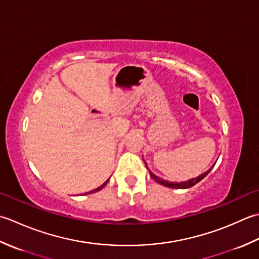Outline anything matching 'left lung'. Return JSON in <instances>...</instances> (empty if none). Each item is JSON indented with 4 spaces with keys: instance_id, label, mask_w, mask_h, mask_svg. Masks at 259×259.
Masks as SVG:
<instances>
[{
    "instance_id": "1",
    "label": "left lung",
    "mask_w": 259,
    "mask_h": 259,
    "mask_svg": "<svg viewBox=\"0 0 259 259\" xmlns=\"http://www.w3.org/2000/svg\"><path fill=\"white\" fill-rule=\"evenodd\" d=\"M214 164H215V163H214ZM214 164H213V165H214ZM145 165H146V163H145ZM213 165L211 166L207 172L202 173L201 176H199L198 178L190 179V180H188V181H186V182H180V183H178V182L174 183V182H168V181H165V180H163V179H161L160 177H156L155 174H154V173H152L150 170H149V172H150V176H151V178L153 179V180H155V182L162 184V186L167 187V188H172V189H188V188H191V187H193V186H196V184H197L198 182L201 181L202 179H203L205 176H207V174L211 171V168L213 167ZM146 167H147V165H146Z\"/></svg>"
}]
</instances>
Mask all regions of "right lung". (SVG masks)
Wrapping results in <instances>:
<instances>
[{"label": "right lung", "instance_id": "obj_1", "mask_svg": "<svg viewBox=\"0 0 259 259\" xmlns=\"http://www.w3.org/2000/svg\"><path fill=\"white\" fill-rule=\"evenodd\" d=\"M107 182H108V180L106 181V182H104L103 184H102V186H100V187H98L97 189H95V190H92V191H89V192H86L85 194H89V193H93V192H97V191H99V190H102L105 186H106V184H107Z\"/></svg>", "mask_w": 259, "mask_h": 259}]
</instances>
